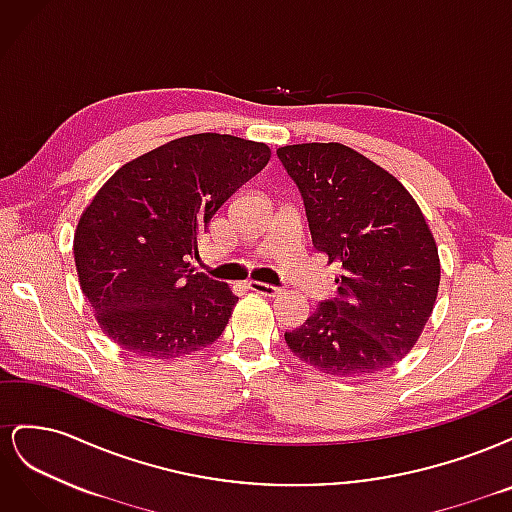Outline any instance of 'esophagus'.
<instances>
[{
    "label": "esophagus",
    "mask_w": 512,
    "mask_h": 512,
    "mask_svg": "<svg viewBox=\"0 0 512 512\" xmlns=\"http://www.w3.org/2000/svg\"><path fill=\"white\" fill-rule=\"evenodd\" d=\"M247 288L258 292V294H262V297H277V294H282L280 288H275V286L265 284V282H254V280L247 282Z\"/></svg>",
    "instance_id": "1"
}]
</instances>
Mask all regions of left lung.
<instances>
[{"label": "left lung", "mask_w": 512, "mask_h": 512, "mask_svg": "<svg viewBox=\"0 0 512 512\" xmlns=\"http://www.w3.org/2000/svg\"><path fill=\"white\" fill-rule=\"evenodd\" d=\"M303 196L318 252L342 265L286 344L322 374L371 376L414 348L436 305L440 256L421 207L397 177L342 143L277 149Z\"/></svg>", "instance_id": "obj_1"}]
</instances>
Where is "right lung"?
Instances as JSON below:
<instances>
[{"instance_id": "add662e5", "label": "right lung", "mask_w": 512, "mask_h": 512, "mask_svg": "<svg viewBox=\"0 0 512 512\" xmlns=\"http://www.w3.org/2000/svg\"><path fill=\"white\" fill-rule=\"evenodd\" d=\"M269 160L265 143L205 132L143 153L102 185L76 224L74 262L108 339L175 359L222 335L239 297L190 260L213 215Z\"/></svg>"}]
</instances>
